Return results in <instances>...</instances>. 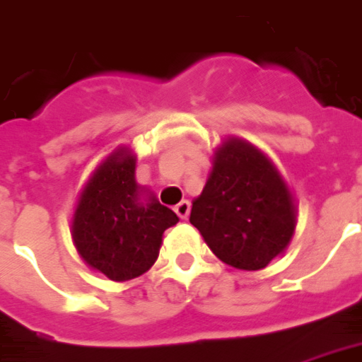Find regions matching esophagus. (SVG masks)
Segmentation results:
<instances>
[{
	"instance_id": "34e87169",
	"label": "esophagus",
	"mask_w": 362,
	"mask_h": 362,
	"mask_svg": "<svg viewBox=\"0 0 362 362\" xmlns=\"http://www.w3.org/2000/svg\"><path fill=\"white\" fill-rule=\"evenodd\" d=\"M175 214H177L181 219H187L189 214H191V202H189V200H181V202L175 206Z\"/></svg>"
}]
</instances>
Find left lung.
I'll list each match as a JSON object with an SVG mask.
<instances>
[{
    "instance_id": "8db88e82",
    "label": "left lung",
    "mask_w": 362,
    "mask_h": 362,
    "mask_svg": "<svg viewBox=\"0 0 362 362\" xmlns=\"http://www.w3.org/2000/svg\"><path fill=\"white\" fill-rule=\"evenodd\" d=\"M296 216L294 194L271 158L248 141L227 137L214 152L200 197L192 200L191 223L223 263L259 271L284 254Z\"/></svg>"
}]
</instances>
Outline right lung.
Returning a JSON list of instances; mask_svg holds the SVG:
<instances>
[{"mask_svg":"<svg viewBox=\"0 0 362 362\" xmlns=\"http://www.w3.org/2000/svg\"><path fill=\"white\" fill-rule=\"evenodd\" d=\"M135 162L127 146L110 152L83 185L70 225L81 259L116 282L146 273L158 259L164 230L179 221L135 181Z\"/></svg>","mask_w":362,"mask_h":362,"instance_id":"right-lung-1","label":"right lung"}]
</instances>
